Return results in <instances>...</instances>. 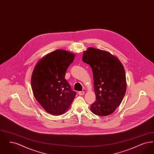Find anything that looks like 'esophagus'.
Here are the masks:
<instances>
[{
  "mask_svg": "<svg viewBox=\"0 0 154 154\" xmlns=\"http://www.w3.org/2000/svg\"><path fill=\"white\" fill-rule=\"evenodd\" d=\"M84 94H85L84 91H80V92H79V95L80 96L84 95Z\"/></svg>",
  "mask_w": 154,
  "mask_h": 154,
  "instance_id": "34e87169",
  "label": "esophagus"
}]
</instances>
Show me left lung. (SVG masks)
<instances>
[{
    "mask_svg": "<svg viewBox=\"0 0 154 154\" xmlns=\"http://www.w3.org/2000/svg\"><path fill=\"white\" fill-rule=\"evenodd\" d=\"M82 61L92 68L96 101L91 105L97 116L111 114L122 102L126 91L124 66L109 52L89 47L84 51Z\"/></svg>",
    "mask_w": 154,
    "mask_h": 154,
    "instance_id": "8db88e82",
    "label": "left lung"
}]
</instances>
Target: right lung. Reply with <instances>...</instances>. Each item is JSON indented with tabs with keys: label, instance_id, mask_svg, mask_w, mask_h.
Wrapping results in <instances>:
<instances>
[{
	"label": "right lung",
	"instance_id": "obj_1",
	"mask_svg": "<svg viewBox=\"0 0 154 154\" xmlns=\"http://www.w3.org/2000/svg\"><path fill=\"white\" fill-rule=\"evenodd\" d=\"M75 54L57 50L37 63L32 74L31 87L37 101L47 112L59 116L69 109L76 95L65 76Z\"/></svg>",
	"mask_w": 154,
	"mask_h": 154
}]
</instances>
